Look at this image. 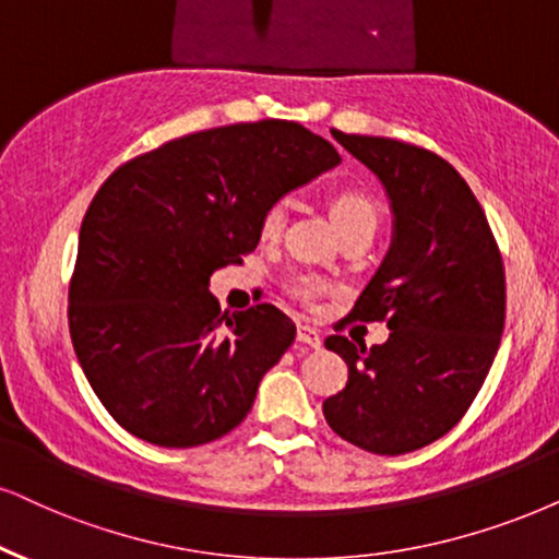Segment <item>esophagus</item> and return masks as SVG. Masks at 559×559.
Listing matches in <instances>:
<instances>
[{
	"instance_id": "1",
	"label": "esophagus",
	"mask_w": 559,
	"mask_h": 559,
	"mask_svg": "<svg viewBox=\"0 0 559 559\" xmlns=\"http://www.w3.org/2000/svg\"><path fill=\"white\" fill-rule=\"evenodd\" d=\"M296 341L309 345V348H322V337L320 332H317V328H312V324H299V330H296Z\"/></svg>"
}]
</instances>
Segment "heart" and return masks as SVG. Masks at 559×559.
<instances>
[{
  "instance_id": "heart-1",
  "label": "heart",
  "mask_w": 559,
  "mask_h": 559,
  "mask_svg": "<svg viewBox=\"0 0 559 559\" xmlns=\"http://www.w3.org/2000/svg\"><path fill=\"white\" fill-rule=\"evenodd\" d=\"M330 214L332 222L337 224V229H348L353 224H373L377 227V206L364 190L358 188H341L330 195ZM281 227H284V206L281 203H273V206L265 209L263 222H260V231L263 237H278ZM286 292L292 294V299L307 304L312 307L322 299L324 294H330V286L324 284L322 278H314V275L299 273L292 275L286 284Z\"/></svg>"
}]
</instances>
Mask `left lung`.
Wrapping results in <instances>:
<instances>
[{
  "label": "left lung",
  "instance_id": "1",
  "mask_svg": "<svg viewBox=\"0 0 559 559\" xmlns=\"http://www.w3.org/2000/svg\"><path fill=\"white\" fill-rule=\"evenodd\" d=\"M332 136L386 188L394 237L348 314L386 322L390 341H324L348 364V381L322 413L353 447L397 456L447 436L483 390L506 324L503 258L447 159L397 139Z\"/></svg>",
  "mask_w": 559,
  "mask_h": 559
}]
</instances>
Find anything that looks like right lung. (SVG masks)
Wrapping results in <instances>:
<instances>
[{
    "label": "right lung",
    "mask_w": 559,
    "mask_h": 559,
    "mask_svg": "<svg viewBox=\"0 0 559 559\" xmlns=\"http://www.w3.org/2000/svg\"><path fill=\"white\" fill-rule=\"evenodd\" d=\"M337 162L330 141L267 118L173 139L103 182L82 218L69 332L118 426L190 449L247 418L296 328L273 304L222 312L211 273L242 263L265 209Z\"/></svg>",
    "instance_id": "1"
}]
</instances>
